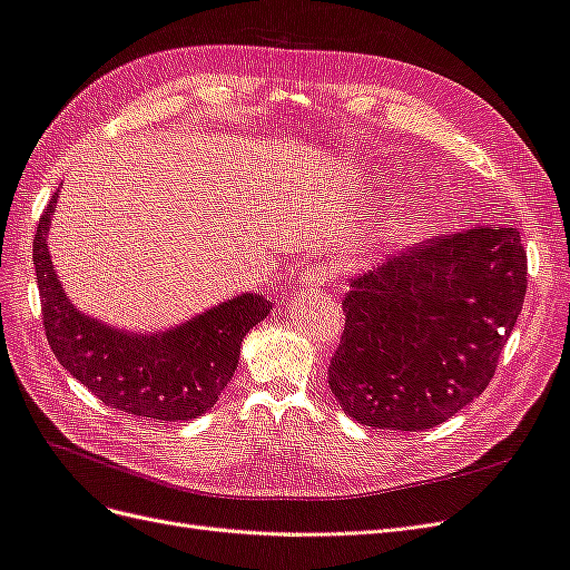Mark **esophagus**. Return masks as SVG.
<instances>
[{
	"instance_id": "34e87169",
	"label": "esophagus",
	"mask_w": 570,
	"mask_h": 570,
	"mask_svg": "<svg viewBox=\"0 0 570 570\" xmlns=\"http://www.w3.org/2000/svg\"><path fill=\"white\" fill-rule=\"evenodd\" d=\"M331 275H333V273H331V266H325V264H312V266H306V271L302 273L299 283H302V287L314 289V287L325 285L327 278H331Z\"/></svg>"
}]
</instances>
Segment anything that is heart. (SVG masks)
<instances>
[{"mask_svg": "<svg viewBox=\"0 0 570 570\" xmlns=\"http://www.w3.org/2000/svg\"><path fill=\"white\" fill-rule=\"evenodd\" d=\"M406 228H409V218H406V216H394V218L387 220L385 233H387L390 237H394V239H400V237L406 233Z\"/></svg>", "mask_w": 570, "mask_h": 570, "instance_id": "heart-1", "label": "heart"}]
</instances>
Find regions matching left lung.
Returning <instances> with one entry per match:
<instances>
[{"label":"left lung","instance_id":"8db88e82","mask_svg":"<svg viewBox=\"0 0 570 570\" xmlns=\"http://www.w3.org/2000/svg\"><path fill=\"white\" fill-rule=\"evenodd\" d=\"M511 226L430 239L352 281L327 366L342 411L383 430H425L485 392L525 299Z\"/></svg>","mask_w":570,"mask_h":570}]
</instances>
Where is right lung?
<instances>
[{
	"instance_id": "1",
	"label": "right lung",
	"mask_w": 570,
	"mask_h": 570,
	"mask_svg": "<svg viewBox=\"0 0 570 570\" xmlns=\"http://www.w3.org/2000/svg\"><path fill=\"white\" fill-rule=\"evenodd\" d=\"M49 199L32 239L42 325L51 352L76 381L111 409L154 421H193L209 411L237 368L239 347L271 302L245 292L164 333H126L78 312L47 249Z\"/></svg>"
}]
</instances>
